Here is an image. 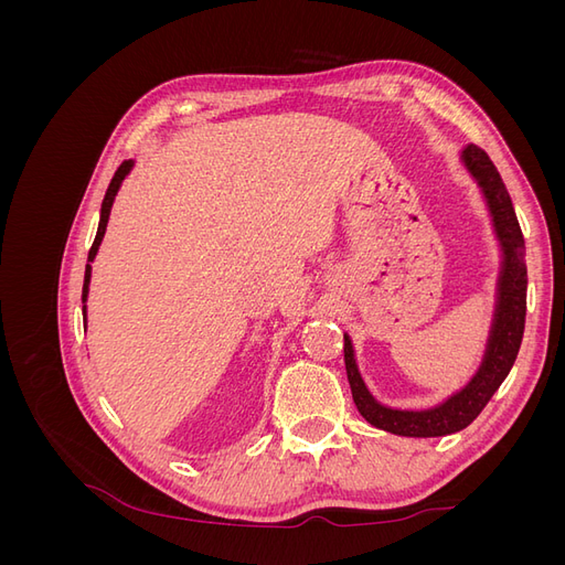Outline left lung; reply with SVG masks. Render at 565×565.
<instances>
[{"instance_id": "8db88e82", "label": "left lung", "mask_w": 565, "mask_h": 565, "mask_svg": "<svg viewBox=\"0 0 565 565\" xmlns=\"http://www.w3.org/2000/svg\"><path fill=\"white\" fill-rule=\"evenodd\" d=\"M459 160L469 177L481 191L492 221L494 237L500 245V276L494 287V311L490 332L486 341L483 361L471 374V380L455 391L443 403L424 409L388 407L372 396L361 370L355 363L353 341L344 334V363L353 403L372 426L382 431L409 436V438H436L467 429L481 415V409L492 398V393L502 386L507 374L514 365L523 328H525V292H527V268H525V243L514 212V204L507 193V185L492 164L488 152L469 143L461 148Z\"/></svg>"}]
</instances>
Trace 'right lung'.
I'll return each instance as SVG.
<instances>
[{
	"mask_svg": "<svg viewBox=\"0 0 565 565\" xmlns=\"http://www.w3.org/2000/svg\"><path fill=\"white\" fill-rule=\"evenodd\" d=\"M134 169V160H127L119 164V169L115 172L108 191H106V198H104V204H100V218H98V231H96V237H94V245L89 249V264H87V270H84V287H82V313H84V320H87V297H89V282H92V262L96 259L98 254V247L100 243H104V235H106V228H108V218H110V210H113V202H115V195L119 188H122V181L129 177V172Z\"/></svg>",
	"mask_w": 565,
	"mask_h": 565,
	"instance_id": "add662e5",
	"label": "right lung"
}]
</instances>
